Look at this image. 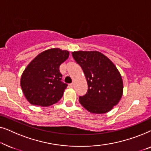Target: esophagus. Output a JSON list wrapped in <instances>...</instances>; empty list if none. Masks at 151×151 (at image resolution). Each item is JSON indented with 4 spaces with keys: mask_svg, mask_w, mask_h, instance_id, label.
<instances>
[{
    "mask_svg": "<svg viewBox=\"0 0 151 151\" xmlns=\"http://www.w3.org/2000/svg\"><path fill=\"white\" fill-rule=\"evenodd\" d=\"M69 86H70V87H73V86H74V83H71V84H69Z\"/></svg>",
    "mask_w": 151,
    "mask_h": 151,
    "instance_id": "34e87169",
    "label": "esophagus"
}]
</instances>
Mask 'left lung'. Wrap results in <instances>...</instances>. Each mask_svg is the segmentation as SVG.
Masks as SVG:
<instances>
[{"label":"left lung","instance_id":"1","mask_svg":"<svg viewBox=\"0 0 151 151\" xmlns=\"http://www.w3.org/2000/svg\"><path fill=\"white\" fill-rule=\"evenodd\" d=\"M82 67L88 84L87 93L79 102L92 113L102 114L118 104L123 94L121 74L112 61L98 51L72 52Z\"/></svg>","mask_w":151,"mask_h":151}]
</instances>
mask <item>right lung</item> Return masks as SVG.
<instances>
[{
  "label": "right lung",
  "mask_w": 151,
  "mask_h": 151,
  "mask_svg": "<svg viewBox=\"0 0 151 151\" xmlns=\"http://www.w3.org/2000/svg\"><path fill=\"white\" fill-rule=\"evenodd\" d=\"M69 55V51L49 49L39 53L27 66L20 86L30 104L49 106L60 100L67 84L61 81L59 67Z\"/></svg>",
  "instance_id": "obj_1"
}]
</instances>
